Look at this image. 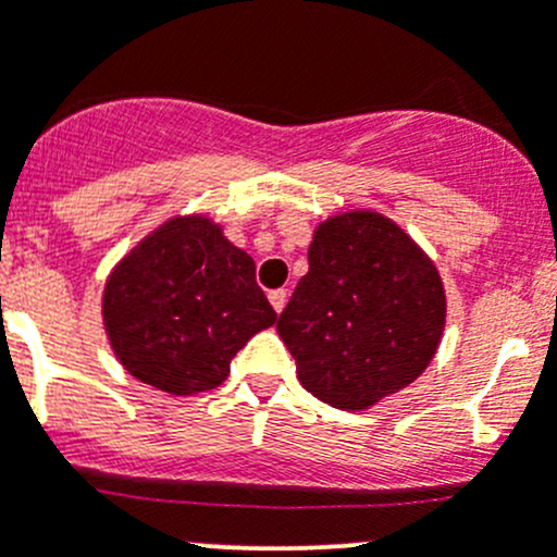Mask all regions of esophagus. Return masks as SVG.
Instances as JSON below:
<instances>
[{
	"instance_id": "esophagus-1",
	"label": "esophagus",
	"mask_w": 557,
	"mask_h": 557,
	"mask_svg": "<svg viewBox=\"0 0 557 557\" xmlns=\"http://www.w3.org/2000/svg\"><path fill=\"white\" fill-rule=\"evenodd\" d=\"M269 301H272L274 312H283L285 305H288V290H285V288L272 290V294H269Z\"/></svg>"
}]
</instances>
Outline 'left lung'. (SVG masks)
<instances>
[{
	"label": "left lung",
	"mask_w": 557,
	"mask_h": 557,
	"mask_svg": "<svg viewBox=\"0 0 557 557\" xmlns=\"http://www.w3.org/2000/svg\"><path fill=\"white\" fill-rule=\"evenodd\" d=\"M445 288L423 250L380 212L320 223L310 272L280 312L299 383L336 409H367L420 377L445 331Z\"/></svg>",
	"instance_id": "8db88e82"
}]
</instances>
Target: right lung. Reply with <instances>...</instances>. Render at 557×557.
I'll return each instance as SVG.
<instances>
[{"label":"right lung","instance_id":"right-lung-1","mask_svg":"<svg viewBox=\"0 0 557 557\" xmlns=\"http://www.w3.org/2000/svg\"><path fill=\"white\" fill-rule=\"evenodd\" d=\"M102 314L126 372L174 396L221 385L277 320L252 258L201 215L172 218L134 247L107 280Z\"/></svg>","mask_w":557,"mask_h":557}]
</instances>
